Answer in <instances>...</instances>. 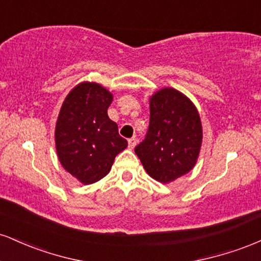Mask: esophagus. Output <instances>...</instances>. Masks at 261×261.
Segmentation results:
<instances>
[{
	"instance_id": "esophagus-1",
	"label": "esophagus",
	"mask_w": 261,
	"mask_h": 261,
	"mask_svg": "<svg viewBox=\"0 0 261 261\" xmlns=\"http://www.w3.org/2000/svg\"><path fill=\"white\" fill-rule=\"evenodd\" d=\"M136 143H137L136 137H131V139H128V148L133 149L135 146H136Z\"/></svg>"
}]
</instances>
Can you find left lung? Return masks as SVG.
Instances as JSON below:
<instances>
[{
	"label": "left lung",
	"mask_w": 261,
	"mask_h": 261,
	"mask_svg": "<svg viewBox=\"0 0 261 261\" xmlns=\"http://www.w3.org/2000/svg\"><path fill=\"white\" fill-rule=\"evenodd\" d=\"M202 141L199 113L188 97L163 88L149 99V125L135 147L143 168L161 182H170L195 166Z\"/></svg>",
	"instance_id": "left-lung-1"
}]
</instances>
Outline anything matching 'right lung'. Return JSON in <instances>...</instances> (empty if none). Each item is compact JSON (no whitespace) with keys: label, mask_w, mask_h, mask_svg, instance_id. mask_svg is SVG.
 <instances>
[{"label":"right lung","mask_w":261,"mask_h":261,"mask_svg":"<svg viewBox=\"0 0 261 261\" xmlns=\"http://www.w3.org/2000/svg\"><path fill=\"white\" fill-rule=\"evenodd\" d=\"M113 95L94 82H83L68 93L55 128L56 151L62 167L83 184L100 180L116 154L127 147L116 122L108 116Z\"/></svg>","instance_id":"add662e5"}]
</instances>
